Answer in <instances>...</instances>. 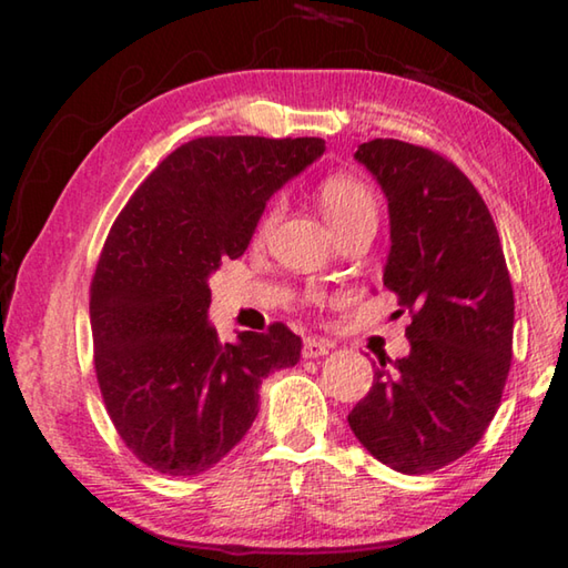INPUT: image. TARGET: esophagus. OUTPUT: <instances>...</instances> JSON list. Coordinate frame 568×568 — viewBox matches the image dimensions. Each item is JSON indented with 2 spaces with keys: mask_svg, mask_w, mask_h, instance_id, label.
I'll return each instance as SVG.
<instances>
[{
  "mask_svg": "<svg viewBox=\"0 0 568 568\" xmlns=\"http://www.w3.org/2000/svg\"><path fill=\"white\" fill-rule=\"evenodd\" d=\"M333 348V343L328 341H315V338H305L303 341V358H321Z\"/></svg>",
  "mask_w": 568,
  "mask_h": 568,
  "instance_id": "esophagus-1",
  "label": "esophagus"
}]
</instances>
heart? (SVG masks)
<instances>
[{"label":"heart","instance_id":"b5f03b06","mask_svg":"<svg viewBox=\"0 0 568 568\" xmlns=\"http://www.w3.org/2000/svg\"><path fill=\"white\" fill-rule=\"evenodd\" d=\"M318 203L328 223L341 230L358 223H378V200L363 180L353 175H331L318 185ZM283 213L281 200H273L257 223V235H267Z\"/></svg>","mask_w":568,"mask_h":568}]
</instances>
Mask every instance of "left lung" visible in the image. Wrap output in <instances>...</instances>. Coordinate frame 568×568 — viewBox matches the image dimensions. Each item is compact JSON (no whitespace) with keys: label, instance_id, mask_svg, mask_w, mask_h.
I'll use <instances>...</instances> for the list:
<instances>
[{"label":"left lung","instance_id":"left-lung-1","mask_svg":"<svg viewBox=\"0 0 568 568\" xmlns=\"http://www.w3.org/2000/svg\"><path fill=\"white\" fill-rule=\"evenodd\" d=\"M386 192L383 285L410 313V353L386 361L348 413L355 438L400 474H430L474 448L511 368L514 287L494 217L464 172L428 148L371 140L355 152Z\"/></svg>","mask_w":568,"mask_h":568}]
</instances>
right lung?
Listing matches in <instances>:
<instances>
[{"mask_svg":"<svg viewBox=\"0 0 568 568\" xmlns=\"http://www.w3.org/2000/svg\"><path fill=\"white\" fill-rule=\"evenodd\" d=\"M323 152L321 138L190 140L114 220L90 287L94 373L124 446L160 474L215 466L253 426L261 383L301 358L283 323L220 343L207 277L245 253L273 192Z\"/></svg>","mask_w":568,"mask_h":568,"instance_id":"1","label":"right lung"}]
</instances>
